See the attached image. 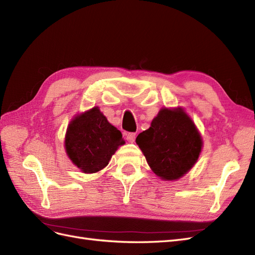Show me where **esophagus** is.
Returning <instances> with one entry per match:
<instances>
[{
  "label": "esophagus",
  "instance_id": "34e87169",
  "mask_svg": "<svg viewBox=\"0 0 255 255\" xmlns=\"http://www.w3.org/2000/svg\"><path fill=\"white\" fill-rule=\"evenodd\" d=\"M135 138H136V134L135 133H128L127 134V140L130 143H133L135 141Z\"/></svg>",
  "mask_w": 255,
  "mask_h": 255
}]
</instances>
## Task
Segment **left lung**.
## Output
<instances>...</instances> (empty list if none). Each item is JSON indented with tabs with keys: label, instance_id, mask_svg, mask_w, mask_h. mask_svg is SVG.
<instances>
[{
	"label": "left lung",
	"instance_id": "obj_1",
	"mask_svg": "<svg viewBox=\"0 0 255 255\" xmlns=\"http://www.w3.org/2000/svg\"><path fill=\"white\" fill-rule=\"evenodd\" d=\"M136 143L151 170L164 181H176L189 172L203 146L195 122L180 106L160 109Z\"/></svg>",
	"mask_w": 255,
	"mask_h": 255
}]
</instances>
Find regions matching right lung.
Masks as SVG:
<instances>
[{
  "mask_svg": "<svg viewBox=\"0 0 255 255\" xmlns=\"http://www.w3.org/2000/svg\"><path fill=\"white\" fill-rule=\"evenodd\" d=\"M125 143L120 130L111 125L98 106L74 116L65 136L67 155L83 173L102 170Z\"/></svg>",
  "mask_w": 255,
  "mask_h": 255,
  "instance_id": "obj_1",
  "label": "right lung"
}]
</instances>
